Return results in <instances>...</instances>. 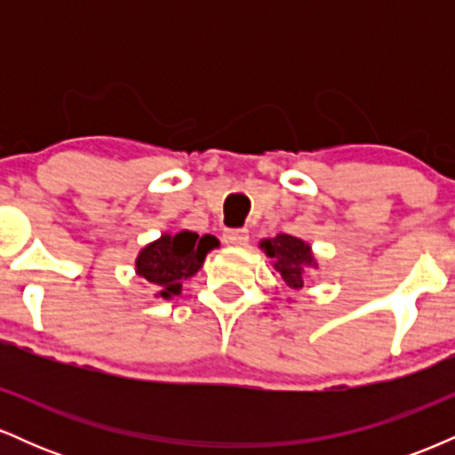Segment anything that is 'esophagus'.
<instances>
[{
	"mask_svg": "<svg viewBox=\"0 0 455 455\" xmlns=\"http://www.w3.org/2000/svg\"><path fill=\"white\" fill-rule=\"evenodd\" d=\"M222 239L227 245H245L248 243V228H227Z\"/></svg>",
	"mask_w": 455,
	"mask_h": 455,
	"instance_id": "obj_1",
	"label": "esophagus"
}]
</instances>
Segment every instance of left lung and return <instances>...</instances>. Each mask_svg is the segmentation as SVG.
<instances>
[{
  "label": "left lung",
  "mask_w": 455,
  "mask_h": 455,
  "mask_svg": "<svg viewBox=\"0 0 455 455\" xmlns=\"http://www.w3.org/2000/svg\"><path fill=\"white\" fill-rule=\"evenodd\" d=\"M260 248L274 260L275 274L291 291H301L306 282V269L316 267V260L312 257V250L304 239H297L293 235H275L271 239H263Z\"/></svg>",
  "instance_id": "left-lung-1"
}]
</instances>
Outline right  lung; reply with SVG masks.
Listing matches in <instances>:
<instances>
[{
	"label": "right lung",
	"mask_w": 455,
	"mask_h": 455,
	"mask_svg": "<svg viewBox=\"0 0 455 455\" xmlns=\"http://www.w3.org/2000/svg\"><path fill=\"white\" fill-rule=\"evenodd\" d=\"M218 248L213 235L198 237L192 231L164 233L145 245L137 257V274L158 289V295L171 299L181 293V284L203 267L207 252Z\"/></svg>",
	"instance_id": "1"
}]
</instances>
